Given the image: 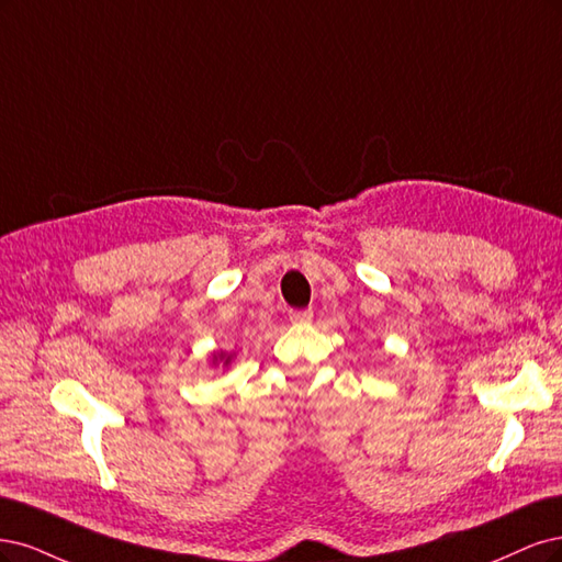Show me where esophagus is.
<instances>
[{
	"mask_svg": "<svg viewBox=\"0 0 562 562\" xmlns=\"http://www.w3.org/2000/svg\"><path fill=\"white\" fill-rule=\"evenodd\" d=\"M313 319V311H292L289 313V322L292 324H307Z\"/></svg>",
	"mask_w": 562,
	"mask_h": 562,
	"instance_id": "1",
	"label": "esophagus"
}]
</instances>
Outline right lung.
Returning a JSON list of instances; mask_svg holds the SVG:
<instances>
[{
    "instance_id": "obj_1",
    "label": "right lung",
    "mask_w": 562,
    "mask_h": 562,
    "mask_svg": "<svg viewBox=\"0 0 562 562\" xmlns=\"http://www.w3.org/2000/svg\"><path fill=\"white\" fill-rule=\"evenodd\" d=\"M231 359H233V355H226V352H216V355H212V364H214V367H220V364L228 367V364H231Z\"/></svg>"
}]
</instances>
